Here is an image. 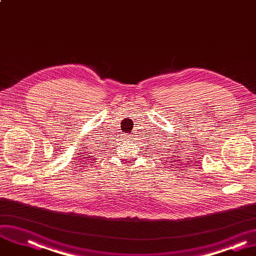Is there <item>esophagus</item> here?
<instances>
[{
	"instance_id": "obj_1",
	"label": "esophagus",
	"mask_w": 256,
	"mask_h": 256,
	"mask_svg": "<svg viewBox=\"0 0 256 256\" xmlns=\"http://www.w3.org/2000/svg\"><path fill=\"white\" fill-rule=\"evenodd\" d=\"M132 136V134H131V136Z\"/></svg>"
}]
</instances>
